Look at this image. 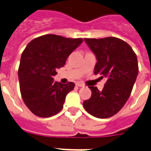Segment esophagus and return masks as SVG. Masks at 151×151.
Wrapping results in <instances>:
<instances>
[{
    "label": "esophagus",
    "mask_w": 151,
    "mask_h": 151,
    "mask_svg": "<svg viewBox=\"0 0 151 151\" xmlns=\"http://www.w3.org/2000/svg\"><path fill=\"white\" fill-rule=\"evenodd\" d=\"M76 85H77L78 87H84V85H83L82 83H80V82L76 83Z\"/></svg>",
    "instance_id": "esophagus-1"
}]
</instances>
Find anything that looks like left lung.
Masks as SVG:
<instances>
[{"label":"left lung","instance_id":"obj_1","mask_svg":"<svg viewBox=\"0 0 151 151\" xmlns=\"http://www.w3.org/2000/svg\"><path fill=\"white\" fill-rule=\"evenodd\" d=\"M85 41L96 57L94 73L106 82L102 91L89 86L92 96L83 106L92 116L108 118L124 106L131 95L139 72L137 57L129 44L117 37L85 38Z\"/></svg>","mask_w":151,"mask_h":151}]
</instances>
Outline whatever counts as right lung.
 <instances>
[{"instance_id": "1", "label": "right lung", "mask_w": 151, "mask_h": 151, "mask_svg": "<svg viewBox=\"0 0 151 151\" xmlns=\"http://www.w3.org/2000/svg\"><path fill=\"white\" fill-rule=\"evenodd\" d=\"M82 41V38L46 34L27 45L21 55L18 76L22 100L34 114L49 117L63 109L66 95L75 84L54 81L53 76Z\"/></svg>"}]
</instances>
